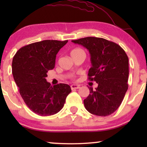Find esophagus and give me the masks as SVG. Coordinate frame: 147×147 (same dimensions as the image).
Returning a JSON list of instances; mask_svg holds the SVG:
<instances>
[{
  "label": "esophagus",
  "mask_w": 147,
  "mask_h": 147,
  "mask_svg": "<svg viewBox=\"0 0 147 147\" xmlns=\"http://www.w3.org/2000/svg\"><path fill=\"white\" fill-rule=\"evenodd\" d=\"M78 88H80L79 85H76V84H72V85H71V90L78 89Z\"/></svg>",
  "instance_id": "esophagus-1"
}]
</instances>
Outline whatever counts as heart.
I'll list each match as a JSON object with an SVG mask.
<instances>
[{"label": "heart", "mask_w": 147, "mask_h": 147, "mask_svg": "<svg viewBox=\"0 0 147 147\" xmlns=\"http://www.w3.org/2000/svg\"><path fill=\"white\" fill-rule=\"evenodd\" d=\"M80 53H84V51L82 49H80V48H76V49H74L71 50L70 54H71V56H74V55H78V54H79Z\"/></svg>", "instance_id": "b5f03b06"}]
</instances>
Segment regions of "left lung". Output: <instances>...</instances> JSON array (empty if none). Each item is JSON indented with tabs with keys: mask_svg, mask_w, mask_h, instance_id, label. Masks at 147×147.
Wrapping results in <instances>:
<instances>
[{
	"mask_svg": "<svg viewBox=\"0 0 147 147\" xmlns=\"http://www.w3.org/2000/svg\"><path fill=\"white\" fill-rule=\"evenodd\" d=\"M71 41L89 51L92 67L88 80L98 84L96 90L88 88L90 94L84 100L86 109L96 116L110 115L121 104L128 90L127 55L118 44L103 38L88 37Z\"/></svg>",
	"mask_w": 147,
	"mask_h": 147,
	"instance_id": "8db88e82",
	"label": "left lung"
}]
</instances>
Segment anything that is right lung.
Returning a JSON list of instances; mask_svg holds the SVG:
<instances>
[{"instance_id": "1", "label": "right lung", "mask_w": 147, "mask_h": 147, "mask_svg": "<svg viewBox=\"0 0 147 147\" xmlns=\"http://www.w3.org/2000/svg\"><path fill=\"white\" fill-rule=\"evenodd\" d=\"M44 40L25 45L18 50L12 62V73L19 93L29 109L39 116L55 114L63 107L71 92L65 84L52 86L45 78L55 67L58 51L67 43Z\"/></svg>"}]
</instances>
